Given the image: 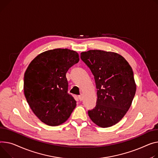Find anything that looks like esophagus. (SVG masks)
I'll return each mask as SVG.
<instances>
[{
  "instance_id": "esophagus-1",
  "label": "esophagus",
  "mask_w": 158,
  "mask_h": 158,
  "mask_svg": "<svg viewBox=\"0 0 158 158\" xmlns=\"http://www.w3.org/2000/svg\"><path fill=\"white\" fill-rule=\"evenodd\" d=\"M78 98H79V100L80 101H82V100H83V97H82V95H79V96L78 97Z\"/></svg>"
}]
</instances>
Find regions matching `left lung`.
Returning a JSON list of instances; mask_svg holds the SVG:
<instances>
[{
	"instance_id": "1",
	"label": "left lung",
	"mask_w": 158,
	"mask_h": 158,
	"mask_svg": "<svg viewBox=\"0 0 158 158\" xmlns=\"http://www.w3.org/2000/svg\"><path fill=\"white\" fill-rule=\"evenodd\" d=\"M90 69L97 89L96 107L88 111L91 121L102 128L117 124L129 110L136 86L133 70L119 54L102 50L81 53Z\"/></svg>"
}]
</instances>
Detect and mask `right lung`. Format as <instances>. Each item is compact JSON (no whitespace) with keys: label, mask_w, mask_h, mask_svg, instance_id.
<instances>
[{"label":"right lung","mask_w":158,"mask_h":158,"mask_svg":"<svg viewBox=\"0 0 158 158\" xmlns=\"http://www.w3.org/2000/svg\"><path fill=\"white\" fill-rule=\"evenodd\" d=\"M79 54L55 49L37 55L24 75V94L31 110L43 123L55 127L65 123L76 106L68 94L66 73L79 61Z\"/></svg>","instance_id":"add662e5"}]
</instances>
